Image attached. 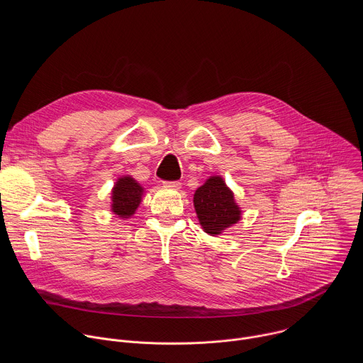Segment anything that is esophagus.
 I'll return each instance as SVG.
<instances>
[{"mask_svg":"<svg viewBox=\"0 0 363 363\" xmlns=\"http://www.w3.org/2000/svg\"><path fill=\"white\" fill-rule=\"evenodd\" d=\"M164 185L168 186V188H172V189H179L181 188L179 181H167V182H164Z\"/></svg>","mask_w":363,"mask_h":363,"instance_id":"1","label":"esophagus"}]
</instances>
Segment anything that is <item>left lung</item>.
I'll use <instances>...</instances> for the list:
<instances>
[{
	"label": "left lung",
	"mask_w": 363,
	"mask_h": 363,
	"mask_svg": "<svg viewBox=\"0 0 363 363\" xmlns=\"http://www.w3.org/2000/svg\"><path fill=\"white\" fill-rule=\"evenodd\" d=\"M194 206L202 230L210 235H220L241 220V210L225 181L210 177L194 194Z\"/></svg>",
	"instance_id": "1"
}]
</instances>
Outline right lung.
Here are the masks:
<instances>
[{
  "instance_id": "right-lung-1",
  "label": "right lung",
  "mask_w": 363,
  "mask_h": 363,
  "mask_svg": "<svg viewBox=\"0 0 363 363\" xmlns=\"http://www.w3.org/2000/svg\"><path fill=\"white\" fill-rule=\"evenodd\" d=\"M143 188L132 177H122L112 189V211L121 218H130L142 202Z\"/></svg>"
}]
</instances>
